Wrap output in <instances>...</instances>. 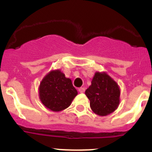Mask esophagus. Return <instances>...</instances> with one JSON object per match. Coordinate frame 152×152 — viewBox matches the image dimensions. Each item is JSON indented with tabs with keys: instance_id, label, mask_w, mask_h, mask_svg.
I'll return each mask as SVG.
<instances>
[{
	"instance_id": "34e87169",
	"label": "esophagus",
	"mask_w": 152,
	"mask_h": 152,
	"mask_svg": "<svg viewBox=\"0 0 152 152\" xmlns=\"http://www.w3.org/2000/svg\"><path fill=\"white\" fill-rule=\"evenodd\" d=\"M79 93H84V92H85V88H84V87H79Z\"/></svg>"
}]
</instances>
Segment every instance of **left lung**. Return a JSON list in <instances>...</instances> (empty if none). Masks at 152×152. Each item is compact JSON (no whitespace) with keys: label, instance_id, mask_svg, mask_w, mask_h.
<instances>
[{"label":"left lung","instance_id":"8db88e82","mask_svg":"<svg viewBox=\"0 0 152 152\" xmlns=\"http://www.w3.org/2000/svg\"><path fill=\"white\" fill-rule=\"evenodd\" d=\"M85 95L90 100V108L99 115H107L118 107V85L105 73H96Z\"/></svg>","mask_w":152,"mask_h":152}]
</instances>
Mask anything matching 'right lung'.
<instances>
[{"label":"right lung","instance_id":"add662e5","mask_svg":"<svg viewBox=\"0 0 152 152\" xmlns=\"http://www.w3.org/2000/svg\"><path fill=\"white\" fill-rule=\"evenodd\" d=\"M39 99L45 107L54 112L62 111L71 104L77 90L71 80L60 70H53L45 76L39 86Z\"/></svg>","mask_w":152,"mask_h":152}]
</instances>
